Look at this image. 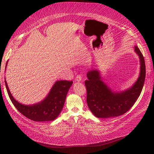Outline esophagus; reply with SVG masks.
<instances>
[{
  "mask_svg": "<svg viewBox=\"0 0 154 154\" xmlns=\"http://www.w3.org/2000/svg\"><path fill=\"white\" fill-rule=\"evenodd\" d=\"M82 81V76L80 75H77L75 79V82H80Z\"/></svg>",
  "mask_w": 154,
  "mask_h": 154,
  "instance_id": "34e87169",
  "label": "esophagus"
}]
</instances>
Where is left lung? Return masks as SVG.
I'll return each instance as SVG.
<instances>
[{"label":"left lung","instance_id":"left-lung-1","mask_svg":"<svg viewBox=\"0 0 154 154\" xmlns=\"http://www.w3.org/2000/svg\"><path fill=\"white\" fill-rule=\"evenodd\" d=\"M134 51L140 61V72L136 82L125 91L116 92L103 81L98 69H94L87 74V103L96 117L110 118L124 114L134 105L140 95L145 80L146 68L144 59L139 49L135 46Z\"/></svg>","mask_w":154,"mask_h":154}]
</instances>
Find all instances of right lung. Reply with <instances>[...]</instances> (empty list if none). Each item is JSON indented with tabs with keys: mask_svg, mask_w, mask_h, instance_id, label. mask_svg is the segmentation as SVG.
Returning a JSON list of instances; mask_svg holds the SVG:
<instances>
[{
	"mask_svg": "<svg viewBox=\"0 0 154 154\" xmlns=\"http://www.w3.org/2000/svg\"><path fill=\"white\" fill-rule=\"evenodd\" d=\"M7 64L8 62L5 69ZM5 84L9 97L17 109L28 119L34 122H42L54 120L61 112L72 81H57L42 101L32 105H24L17 101L9 89L6 79Z\"/></svg>",
	"mask_w": 154,
	"mask_h": 154,
	"instance_id": "obj_1",
	"label": "right lung"
}]
</instances>
